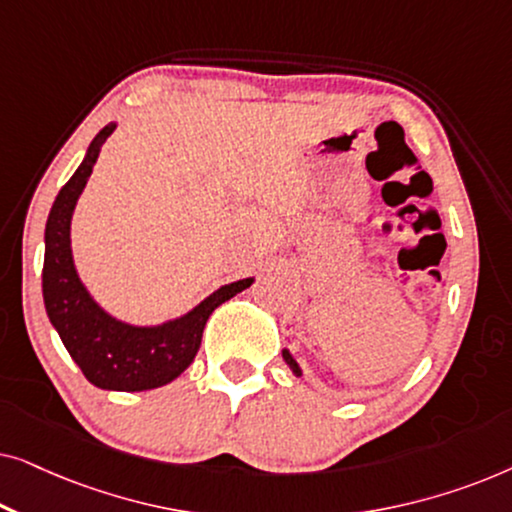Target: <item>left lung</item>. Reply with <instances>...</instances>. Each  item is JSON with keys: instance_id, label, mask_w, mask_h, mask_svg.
Wrapping results in <instances>:
<instances>
[{"instance_id": "obj_1", "label": "left lung", "mask_w": 512, "mask_h": 512, "mask_svg": "<svg viewBox=\"0 0 512 512\" xmlns=\"http://www.w3.org/2000/svg\"><path fill=\"white\" fill-rule=\"evenodd\" d=\"M282 356H284L286 366H289V368L293 370V375H296V377H303V370H300V366H298V361H296V359H293V356H291V352H289V349H282Z\"/></svg>"}]
</instances>
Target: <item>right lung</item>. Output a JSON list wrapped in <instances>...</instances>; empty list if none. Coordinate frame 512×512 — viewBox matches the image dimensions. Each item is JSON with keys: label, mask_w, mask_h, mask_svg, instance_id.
I'll list each match as a JSON object with an SVG mask.
<instances>
[{"label": "right lung", "mask_w": 512, "mask_h": 512, "mask_svg": "<svg viewBox=\"0 0 512 512\" xmlns=\"http://www.w3.org/2000/svg\"><path fill=\"white\" fill-rule=\"evenodd\" d=\"M114 130L116 123H109L97 132L79 170L60 188L53 202L44 235L41 289L48 319L90 384L107 391H146L163 387L191 366L209 314L249 289L254 277L221 286L184 317L158 326L125 324L95 303L74 268L69 228L76 200L86 188L102 144Z\"/></svg>", "instance_id": "obj_1"}]
</instances>
